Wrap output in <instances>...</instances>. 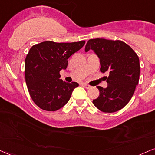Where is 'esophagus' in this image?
<instances>
[{
    "mask_svg": "<svg viewBox=\"0 0 155 155\" xmlns=\"http://www.w3.org/2000/svg\"><path fill=\"white\" fill-rule=\"evenodd\" d=\"M82 85H83L84 87L86 88V89H90V88H91V86L88 85V84H82Z\"/></svg>",
    "mask_w": 155,
    "mask_h": 155,
    "instance_id": "34e87169",
    "label": "esophagus"
}]
</instances>
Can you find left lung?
I'll return each mask as SVG.
<instances>
[{"label":"left lung","instance_id":"8db88e82","mask_svg":"<svg viewBox=\"0 0 155 155\" xmlns=\"http://www.w3.org/2000/svg\"><path fill=\"white\" fill-rule=\"evenodd\" d=\"M93 50L100 60V71L107 87H97L99 96L94 105L103 112L112 113L124 107L132 97L140 79V59L131 47L121 41L94 38L88 41L85 51Z\"/></svg>","mask_w":155,"mask_h":155}]
</instances>
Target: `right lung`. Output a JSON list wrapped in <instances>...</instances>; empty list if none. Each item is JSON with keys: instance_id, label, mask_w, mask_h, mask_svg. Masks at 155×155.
<instances>
[{"instance_id": "obj_1", "label": "right lung", "mask_w": 155, "mask_h": 155, "mask_svg": "<svg viewBox=\"0 0 155 155\" xmlns=\"http://www.w3.org/2000/svg\"><path fill=\"white\" fill-rule=\"evenodd\" d=\"M84 44V41L72 43L46 41L31 47L25 60V82L31 99L41 109L56 111L69 100L79 84L63 81L59 72L66 69L68 58Z\"/></svg>"}]
</instances>
